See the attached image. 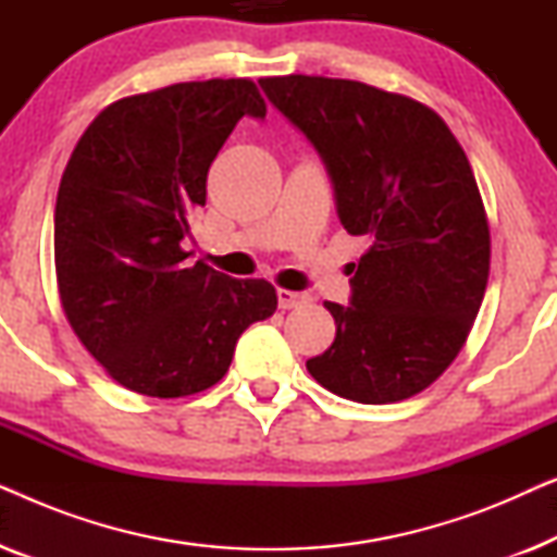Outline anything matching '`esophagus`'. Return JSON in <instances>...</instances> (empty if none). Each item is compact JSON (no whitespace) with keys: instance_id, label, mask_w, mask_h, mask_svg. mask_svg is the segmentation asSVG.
Wrapping results in <instances>:
<instances>
[{"instance_id":"esophagus-1","label":"esophagus","mask_w":557,"mask_h":557,"mask_svg":"<svg viewBox=\"0 0 557 557\" xmlns=\"http://www.w3.org/2000/svg\"><path fill=\"white\" fill-rule=\"evenodd\" d=\"M278 309H296L301 304H309V294L307 292H288V288H278Z\"/></svg>"}]
</instances>
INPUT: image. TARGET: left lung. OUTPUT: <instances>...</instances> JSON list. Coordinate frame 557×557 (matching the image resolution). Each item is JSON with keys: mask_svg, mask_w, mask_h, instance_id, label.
<instances>
[{"mask_svg": "<svg viewBox=\"0 0 557 557\" xmlns=\"http://www.w3.org/2000/svg\"><path fill=\"white\" fill-rule=\"evenodd\" d=\"M258 83L317 149L339 223L370 240L349 265V307L324 301L337 337L307 370L368 406L425 391L467 342L490 278V225L461 144L429 106L368 83Z\"/></svg>", "mask_w": 557, "mask_h": 557, "instance_id": "left-lung-1", "label": "left lung"}]
</instances>
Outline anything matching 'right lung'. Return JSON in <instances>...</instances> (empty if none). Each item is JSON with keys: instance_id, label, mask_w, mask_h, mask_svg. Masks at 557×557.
Instances as JSON below:
<instances>
[{"instance_id": "1", "label": "right lung", "mask_w": 557, "mask_h": 557, "mask_svg": "<svg viewBox=\"0 0 557 557\" xmlns=\"http://www.w3.org/2000/svg\"><path fill=\"white\" fill-rule=\"evenodd\" d=\"M243 116L265 119L248 78L177 83L94 119L60 180L55 273L83 347L128 391L182 398L231 368L235 342L276 311L263 278L187 263L182 240L208 170Z\"/></svg>"}]
</instances>
